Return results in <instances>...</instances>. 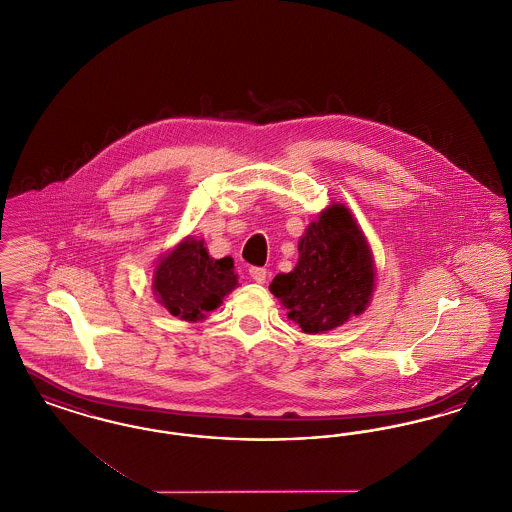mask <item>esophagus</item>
I'll return each mask as SVG.
<instances>
[{
    "label": "esophagus",
    "instance_id": "esophagus-1",
    "mask_svg": "<svg viewBox=\"0 0 512 512\" xmlns=\"http://www.w3.org/2000/svg\"><path fill=\"white\" fill-rule=\"evenodd\" d=\"M249 276H251V278H253V282H257V284H265L268 278L267 268H249Z\"/></svg>",
    "mask_w": 512,
    "mask_h": 512
}]
</instances>
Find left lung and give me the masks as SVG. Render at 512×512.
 I'll use <instances>...</instances> for the list:
<instances>
[{
  "label": "left lung",
  "mask_w": 512,
  "mask_h": 512,
  "mask_svg": "<svg viewBox=\"0 0 512 512\" xmlns=\"http://www.w3.org/2000/svg\"><path fill=\"white\" fill-rule=\"evenodd\" d=\"M299 261L270 292L305 334H324L359 317L376 290V265L363 228L343 203L320 211L299 240Z\"/></svg>",
  "instance_id": "obj_1"
}]
</instances>
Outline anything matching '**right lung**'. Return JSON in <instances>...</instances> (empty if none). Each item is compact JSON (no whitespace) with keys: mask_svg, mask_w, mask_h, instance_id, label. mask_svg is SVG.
Listing matches in <instances>:
<instances>
[{"mask_svg":"<svg viewBox=\"0 0 512 512\" xmlns=\"http://www.w3.org/2000/svg\"><path fill=\"white\" fill-rule=\"evenodd\" d=\"M153 295L172 317L186 322L205 320L222 299L238 288L234 259H215L205 242L186 236L163 253L153 268Z\"/></svg>","mask_w":512,"mask_h":512,"instance_id":"obj_1","label":"right lung"}]
</instances>
